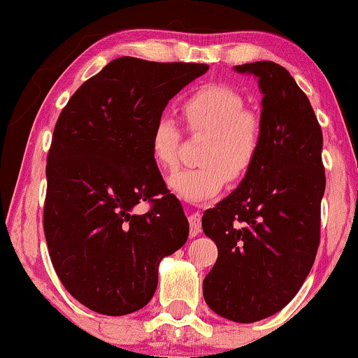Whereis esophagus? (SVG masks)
Wrapping results in <instances>:
<instances>
[{
	"label": "esophagus",
	"mask_w": 358,
	"mask_h": 358,
	"mask_svg": "<svg viewBox=\"0 0 358 358\" xmlns=\"http://www.w3.org/2000/svg\"><path fill=\"white\" fill-rule=\"evenodd\" d=\"M188 222H190V236H199L202 232V217H200V213L192 212L190 217H188Z\"/></svg>",
	"instance_id": "1"
}]
</instances>
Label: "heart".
<instances>
[{
	"mask_svg": "<svg viewBox=\"0 0 358 358\" xmlns=\"http://www.w3.org/2000/svg\"><path fill=\"white\" fill-rule=\"evenodd\" d=\"M244 99L220 84L203 85L182 104L188 129L207 134L196 168L176 170L168 176V187L187 202H203L224 188L225 180L239 182L249 173L261 145V124L245 113ZM180 131L163 114L151 129V155L162 168H171L178 155Z\"/></svg>",
	"mask_w": 358,
	"mask_h": 358,
	"instance_id": "obj_1",
	"label": "heart"
}]
</instances>
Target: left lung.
<instances>
[{"mask_svg": "<svg viewBox=\"0 0 358 358\" xmlns=\"http://www.w3.org/2000/svg\"><path fill=\"white\" fill-rule=\"evenodd\" d=\"M257 79L261 145L239 187L205 210L219 257L203 279L212 311L254 323L282 310L303 286L320 244L323 134L306 94L274 62L236 65Z\"/></svg>", "mask_w": 358, "mask_h": 358, "instance_id": "8db88e82", "label": "left lung"}]
</instances>
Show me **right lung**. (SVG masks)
I'll return each instance as SVG.
<instances>
[{
  "label": "right lung",
  "instance_id": "add662e5",
  "mask_svg": "<svg viewBox=\"0 0 358 358\" xmlns=\"http://www.w3.org/2000/svg\"><path fill=\"white\" fill-rule=\"evenodd\" d=\"M207 71L119 57L60 113L47 158L45 239L62 285L96 313L148 305L162 259L188 239L182 203L151 155V129L168 101ZM143 201L150 210L134 213Z\"/></svg>",
  "mask_w": 358,
  "mask_h": 358
}]
</instances>
